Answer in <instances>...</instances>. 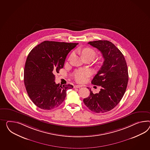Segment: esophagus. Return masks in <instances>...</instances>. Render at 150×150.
<instances>
[{
  "label": "esophagus",
  "mask_w": 150,
  "mask_h": 150,
  "mask_svg": "<svg viewBox=\"0 0 150 150\" xmlns=\"http://www.w3.org/2000/svg\"><path fill=\"white\" fill-rule=\"evenodd\" d=\"M82 87V85H76L74 86V88H80Z\"/></svg>",
  "instance_id": "1"
}]
</instances>
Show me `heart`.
Here are the masks:
<instances>
[{
	"label": "heart",
	"mask_w": 150,
	"mask_h": 150,
	"mask_svg": "<svg viewBox=\"0 0 150 150\" xmlns=\"http://www.w3.org/2000/svg\"><path fill=\"white\" fill-rule=\"evenodd\" d=\"M81 54L83 58H90L93 60L96 55V52L90 48H85L81 52ZM90 73L88 70L80 69L77 71L74 74V80L78 83H83L86 81V78Z\"/></svg>",
	"instance_id": "heart-1"
}]
</instances>
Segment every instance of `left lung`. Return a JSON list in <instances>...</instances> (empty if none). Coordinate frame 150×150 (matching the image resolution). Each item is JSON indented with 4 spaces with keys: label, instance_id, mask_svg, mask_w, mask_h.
Here are the masks:
<instances>
[{
    "label": "left lung",
    "instance_id": "8db88e82",
    "mask_svg": "<svg viewBox=\"0 0 150 150\" xmlns=\"http://www.w3.org/2000/svg\"><path fill=\"white\" fill-rule=\"evenodd\" d=\"M101 52L103 65L92 79L93 84L101 86L100 92L83 100L88 109L96 113L111 110L118 104L127 88L128 73L127 63L121 51L111 42L98 40L88 42Z\"/></svg>",
    "mask_w": 150,
    "mask_h": 150
}]
</instances>
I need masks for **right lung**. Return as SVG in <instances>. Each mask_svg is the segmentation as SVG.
<instances>
[{
	"instance_id": "obj_1",
	"label": "right lung",
	"mask_w": 150,
	"mask_h": 150,
	"mask_svg": "<svg viewBox=\"0 0 150 150\" xmlns=\"http://www.w3.org/2000/svg\"><path fill=\"white\" fill-rule=\"evenodd\" d=\"M78 43L45 41L31 50L24 71V81L29 97L38 107L52 110L64 102L70 84L60 85L55 81L54 74L62 69L69 52Z\"/></svg>"
}]
</instances>
